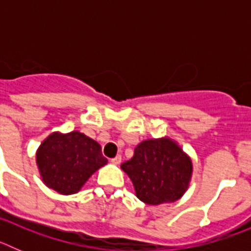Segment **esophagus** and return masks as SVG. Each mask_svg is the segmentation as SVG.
<instances>
[{
	"instance_id": "esophagus-1",
	"label": "esophagus",
	"mask_w": 251,
	"mask_h": 251,
	"mask_svg": "<svg viewBox=\"0 0 251 251\" xmlns=\"http://www.w3.org/2000/svg\"><path fill=\"white\" fill-rule=\"evenodd\" d=\"M121 161H122V157L121 156H115L114 158L110 159V162H112L113 165H119V163H121Z\"/></svg>"
}]
</instances>
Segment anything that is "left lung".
<instances>
[{
  "mask_svg": "<svg viewBox=\"0 0 251 251\" xmlns=\"http://www.w3.org/2000/svg\"><path fill=\"white\" fill-rule=\"evenodd\" d=\"M121 167L132 179L137 197L148 205L178 200L192 172L191 159L168 138L143 141Z\"/></svg>",
  "mask_w": 251,
  "mask_h": 251,
  "instance_id": "8db88e82",
  "label": "left lung"
}]
</instances>
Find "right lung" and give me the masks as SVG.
Here are the masks:
<instances>
[{
	"mask_svg": "<svg viewBox=\"0 0 251 251\" xmlns=\"http://www.w3.org/2000/svg\"><path fill=\"white\" fill-rule=\"evenodd\" d=\"M44 182L61 195L76 194L95 171L108 162L98 142L80 132L52 133L36 153Z\"/></svg>",
	"mask_w": 251,
	"mask_h": 251,
	"instance_id": "add662e5",
	"label": "right lung"
}]
</instances>
